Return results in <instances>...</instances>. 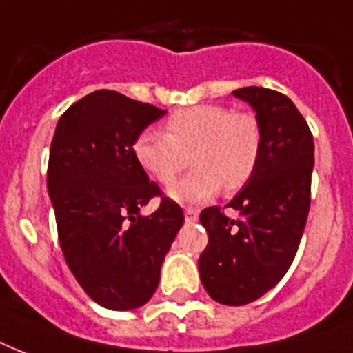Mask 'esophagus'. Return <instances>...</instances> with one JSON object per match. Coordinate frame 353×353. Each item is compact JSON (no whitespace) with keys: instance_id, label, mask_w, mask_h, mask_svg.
Listing matches in <instances>:
<instances>
[{"instance_id":"34e87169","label":"esophagus","mask_w":353,"mask_h":353,"mask_svg":"<svg viewBox=\"0 0 353 353\" xmlns=\"http://www.w3.org/2000/svg\"><path fill=\"white\" fill-rule=\"evenodd\" d=\"M184 215L188 223H195L199 219V210H195V208H185Z\"/></svg>"}]
</instances>
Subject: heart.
<instances>
[{
  "label": "heart",
  "mask_w": 353,
  "mask_h": 353,
  "mask_svg": "<svg viewBox=\"0 0 353 353\" xmlns=\"http://www.w3.org/2000/svg\"><path fill=\"white\" fill-rule=\"evenodd\" d=\"M263 152V128L250 112L225 105L182 108L165 119L163 132L145 128L132 143L134 160L158 184L174 182L191 158L188 176L171 185L179 202L212 199L225 185L236 191L252 179Z\"/></svg>",
  "instance_id": "obj_1"
}]
</instances>
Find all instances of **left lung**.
<instances>
[{"label":"left lung","instance_id":"1","mask_svg":"<svg viewBox=\"0 0 353 353\" xmlns=\"http://www.w3.org/2000/svg\"><path fill=\"white\" fill-rule=\"evenodd\" d=\"M250 103L263 128L256 173L225 208H204L208 245L199 272L208 294L225 305L250 304L285 276L293 263L311 204L313 134L293 101L276 90L247 86L234 92Z\"/></svg>","mask_w":353,"mask_h":353}]
</instances>
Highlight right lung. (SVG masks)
Masks as SVG:
<instances>
[{"label": "right lung", "mask_w": 353, "mask_h": 353, "mask_svg": "<svg viewBox=\"0 0 353 353\" xmlns=\"http://www.w3.org/2000/svg\"><path fill=\"white\" fill-rule=\"evenodd\" d=\"M165 110L114 90H97L60 116L48 165L65 263L90 299L106 310L147 304L171 243L184 225L182 208L149 180L132 154L141 130ZM160 198L154 214L139 210Z\"/></svg>", "instance_id": "obj_1"}]
</instances>
